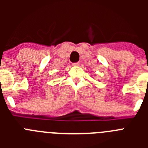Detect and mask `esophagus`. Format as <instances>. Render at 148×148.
I'll return each mask as SVG.
<instances>
[{
	"label": "esophagus",
	"instance_id": "1",
	"mask_svg": "<svg viewBox=\"0 0 148 148\" xmlns=\"http://www.w3.org/2000/svg\"><path fill=\"white\" fill-rule=\"evenodd\" d=\"M79 65V62H75V63H73V66H77Z\"/></svg>",
	"mask_w": 148,
	"mask_h": 148
}]
</instances>
